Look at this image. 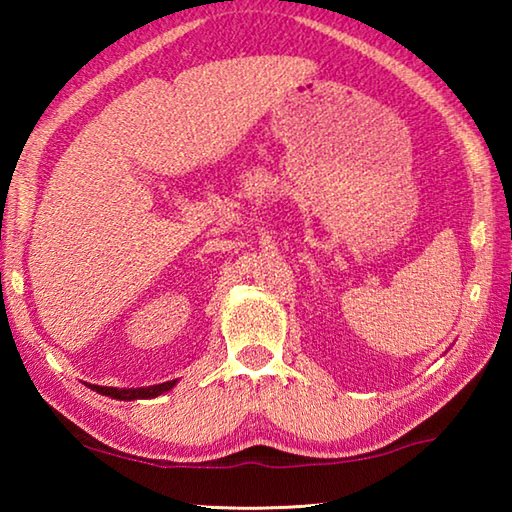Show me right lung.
<instances>
[{
  "mask_svg": "<svg viewBox=\"0 0 512 512\" xmlns=\"http://www.w3.org/2000/svg\"><path fill=\"white\" fill-rule=\"evenodd\" d=\"M176 381H164V384H155V386H146V388H108V386H90L94 391L108 397H115V400H149V397H155L160 393H167L169 388H173Z\"/></svg>",
  "mask_w": 512,
  "mask_h": 512,
  "instance_id": "obj_1",
  "label": "right lung"
}]
</instances>
